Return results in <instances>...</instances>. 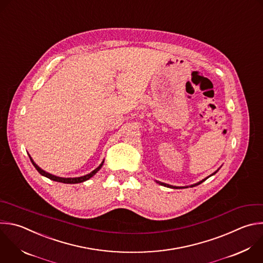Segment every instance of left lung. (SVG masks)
<instances>
[{"mask_svg":"<svg viewBox=\"0 0 263 263\" xmlns=\"http://www.w3.org/2000/svg\"><path fill=\"white\" fill-rule=\"evenodd\" d=\"M221 167H219L214 173H212L211 176H209L208 178H205V179H203V180H201L200 182H198V183H196V184H193V185H191V186H185V187H177V186H171V185H168V184H165V183H162V182H159V181H156V183H158L159 185H161V186H164V187H167V188H172V189H184V188H189V187H195V186H198V185H200L201 183H203L205 180H208L210 177H212V176H214V174H216L218 171H219V169H220Z\"/></svg>","mask_w":263,"mask_h":263,"instance_id":"1","label":"left lung"}]
</instances>
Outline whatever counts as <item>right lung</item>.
Instances as JSON below:
<instances>
[{
  "instance_id": "right-lung-1",
  "label": "right lung",
  "mask_w": 263,
  "mask_h": 263,
  "mask_svg": "<svg viewBox=\"0 0 263 263\" xmlns=\"http://www.w3.org/2000/svg\"><path fill=\"white\" fill-rule=\"evenodd\" d=\"M29 157H30V159H31L33 165L35 166V168L38 170V172L41 174V176H43V177H45V178H47V179H49V180H51V181L59 182V183H64V184H78V183H82V182H85V181H87V180H90L92 177H94L95 174L101 169V167H102V165H103V163H104V160H103V161L101 162V164H100L96 169H94V170L91 171L90 173L85 174V176L78 177V178H61V177H57V176H54V174H51V173H49V172L43 170L42 168H40V167L34 162V160L32 159V157H31L30 155H29Z\"/></svg>"
}]
</instances>
